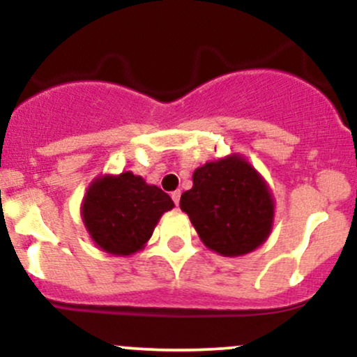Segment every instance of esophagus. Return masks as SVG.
Returning a JSON list of instances; mask_svg holds the SVG:
<instances>
[{"mask_svg": "<svg viewBox=\"0 0 357 357\" xmlns=\"http://www.w3.org/2000/svg\"><path fill=\"white\" fill-rule=\"evenodd\" d=\"M171 198H173L174 204H176V206H178V204H179V198H181V191H179V190L173 191V192H171Z\"/></svg>", "mask_w": 357, "mask_h": 357, "instance_id": "34e87169", "label": "esophagus"}]
</instances>
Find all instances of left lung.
<instances>
[{
	"label": "left lung",
	"instance_id": "1",
	"mask_svg": "<svg viewBox=\"0 0 357 357\" xmlns=\"http://www.w3.org/2000/svg\"><path fill=\"white\" fill-rule=\"evenodd\" d=\"M208 248L225 257L245 255L267 240L273 199L257 171L238 155L206 162L192 174L179 202Z\"/></svg>",
	"mask_w": 357,
	"mask_h": 357
}]
</instances>
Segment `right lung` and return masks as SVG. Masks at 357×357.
Wrapping results in <instances>:
<instances>
[{
	"instance_id": "right-lung-1",
	"label": "right lung",
	"mask_w": 357,
	"mask_h": 357,
	"mask_svg": "<svg viewBox=\"0 0 357 357\" xmlns=\"http://www.w3.org/2000/svg\"><path fill=\"white\" fill-rule=\"evenodd\" d=\"M173 199L141 176L122 173L96 179L85 195L82 216L93 241L112 255H130L144 247Z\"/></svg>"
}]
</instances>
